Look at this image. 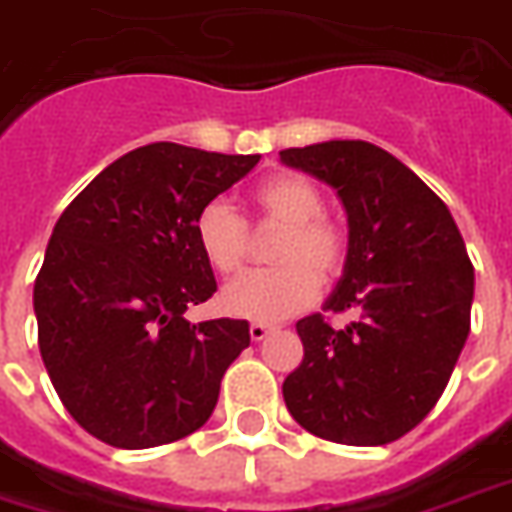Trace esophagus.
<instances>
[{
    "label": "esophagus",
    "instance_id": "esophagus-1",
    "mask_svg": "<svg viewBox=\"0 0 512 512\" xmlns=\"http://www.w3.org/2000/svg\"><path fill=\"white\" fill-rule=\"evenodd\" d=\"M270 333H272L270 324H261V322H253V324H251V338H253V341H256V343L264 341V338H267V335H270Z\"/></svg>",
    "mask_w": 512,
    "mask_h": 512
}]
</instances>
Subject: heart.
<instances>
[{
	"mask_svg": "<svg viewBox=\"0 0 512 512\" xmlns=\"http://www.w3.org/2000/svg\"><path fill=\"white\" fill-rule=\"evenodd\" d=\"M253 204L264 218L281 220L286 231L275 248V270L242 272L223 286L220 308L248 322H281L308 308L319 294V279L338 275L346 261V234L324 218V196L302 174H275L253 188ZM193 237L212 270H240L248 248V226L229 201L204 204L193 220Z\"/></svg>",
	"mask_w": 512,
	"mask_h": 512,
	"instance_id": "b5f03b06",
	"label": "heart"
}]
</instances>
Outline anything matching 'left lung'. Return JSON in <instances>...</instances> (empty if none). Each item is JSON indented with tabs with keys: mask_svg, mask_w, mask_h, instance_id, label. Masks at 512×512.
<instances>
[{
	"mask_svg": "<svg viewBox=\"0 0 512 512\" xmlns=\"http://www.w3.org/2000/svg\"><path fill=\"white\" fill-rule=\"evenodd\" d=\"M281 160L335 188L349 251L324 311L357 319L333 330L297 322L300 368L283 382L297 423L338 445L409 434L445 393L469 335L475 267L447 204L412 169L368 141L283 149Z\"/></svg>",
	"mask_w": 512,
	"mask_h": 512,
	"instance_id": "1",
	"label": "left lung"
}]
</instances>
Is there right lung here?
I'll return each mask as SVG.
<instances>
[{"label": "right lung", "instance_id": "obj_1", "mask_svg": "<svg viewBox=\"0 0 512 512\" xmlns=\"http://www.w3.org/2000/svg\"><path fill=\"white\" fill-rule=\"evenodd\" d=\"M256 163L158 141L114 160L59 215L35 281L37 343L59 401L100 442L144 450L210 420L251 330L185 319L218 289L193 220Z\"/></svg>", "mask_w": 512, "mask_h": 512}]
</instances>
